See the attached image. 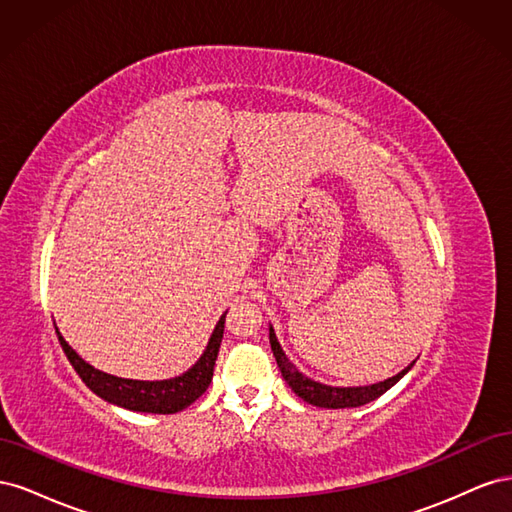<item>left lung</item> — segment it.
I'll use <instances>...</instances> for the list:
<instances>
[{
  "label": "left lung",
  "instance_id": "8db88e82",
  "mask_svg": "<svg viewBox=\"0 0 512 512\" xmlns=\"http://www.w3.org/2000/svg\"><path fill=\"white\" fill-rule=\"evenodd\" d=\"M269 342H271V350L277 361V367H280L282 376L286 380V384L294 391V395H299L303 401L318 408H329V410H339V408H359L369 404V401L378 399L380 395H384L386 391L395 386L401 378H404L408 371L412 369V365L416 361H412L408 367H404L395 374L393 378H386L382 382L376 384H365V386H331V384H322L316 382L312 378H307L303 371H299V367L294 365L286 352L282 350L280 342H277L275 331L269 324Z\"/></svg>",
  "mask_w": 512,
  "mask_h": 512
}]
</instances>
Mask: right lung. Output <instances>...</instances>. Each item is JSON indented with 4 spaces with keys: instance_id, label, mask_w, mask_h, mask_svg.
<instances>
[{
    "instance_id": "obj_1",
    "label": "right lung",
    "mask_w": 512,
    "mask_h": 512,
    "mask_svg": "<svg viewBox=\"0 0 512 512\" xmlns=\"http://www.w3.org/2000/svg\"><path fill=\"white\" fill-rule=\"evenodd\" d=\"M224 320L226 314L215 324V329L209 337V344L205 352L200 354V359L185 371L181 376L168 378V380H130V378H117L106 374V371L96 369L83 361L76 350L70 348V344L61 337L59 329L57 337L59 344L64 348L68 361L72 363L76 374L94 391L98 397H102L108 404H115L119 408H126L132 412H151V414H175L203 395L213 378L215 359H218L220 344L224 337Z\"/></svg>"
}]
</instances>
